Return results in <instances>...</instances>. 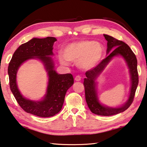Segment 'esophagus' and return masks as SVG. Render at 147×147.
Here are the masks:
<instances>
[{"label": "esophagus", "mask_w": 147, "mask_h": 147, "mask_svg": "<svg viewBox=\"0 0 147 147\" xmlns=\"http://www.w3.org/2000/svg\"><path fill=\"white\" fill-rule=\"evenodd\" d=\"M74 80H75V81H76V82H79V81L81 80V77H80V76L77 75V76H75Z\"/></svg>", "instance_id": "34e87169"}]
</instances>
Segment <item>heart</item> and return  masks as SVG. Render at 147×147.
<instances>
[{
  "label": "heart",
  "instance_id": "obj_1",
  "mask_svg": "<svg viewBox=\"0 0 147 147\" xmlns=\"http://www.w3.org/2000/svg\"><path fill=\"white\" fill-rule=\"evenodd\" d=\"M104 48L98 42L83 40L68 45L63 50V56H59V60L63 65L68 62L77 63V65L84 70H89L97 65L102 59Z\"/></svg>",
  "mask_w": 147,
  "mask_h": 147
}]
</instances>
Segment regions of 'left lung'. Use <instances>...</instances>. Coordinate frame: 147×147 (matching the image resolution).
<instances>
[{"label": "left lung", "mask_w": 147, "mask_h": 147, "mask_svg": "<svg viewBox=\"0 0 147 147\" xmlns=\"http://www.w3.org/2000/svg\"><path fill=\"white\" fill-rule=\"evenodd\" d=\"M104 36L108 41L106 53L108 56L102 59L95 67L86 71V78H84V86L85 88L86 102L91 112L98 115L111 116L123 112L133 102L139 83V76L137 68L138 61L135 54L127 44L108 35L104 34ZM118 55L123 56L128 65L131 76L132 85L130 96L127 102L121 107L111 108L102 105L99 102L96 95L95 80L111 59L114 56Z\"/></svg>", "instance_id": "left-lung-1"}]
</instances>
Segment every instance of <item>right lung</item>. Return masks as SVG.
I'll list each match as a JSON object with an SVG mask.
<instances>
[{"instance_id": "obj_1", "label": "right lung", "mask_w": 147, "mask_h": 147, "mask_svg": "<svg viewBox=\"0 0 147 147\" xmlns=\"http://www.w3.org/2000/svg\"><path fill=\"white\" fill-rule=\"evenodd\" d=\"M56 41L55 38L47 37L33 38L22 44L15 51L8 69L9 88L19 105L26 112L41 117H49L59 113L63 106L66 92L74 83L71 74H59L54 69L53 61L49 56L53 55V45ZM35 58L43 62L49 76L47 93L41 101H32L23 98L16 83L19 67L28 59Z\"/></svg>"}]
</instances>
